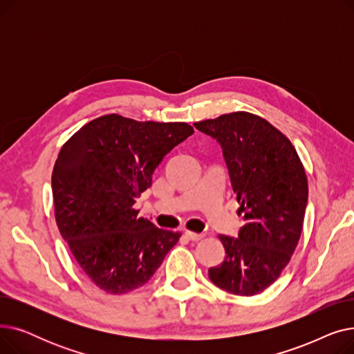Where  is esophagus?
Returning a JSON list of instances; mask_svg holds the SVG:
<instances>
[{"label":"esophagus","instance_id":"esophagus-1","mask_svg":"<svg viewBox=\"0 0 354 354\" xmlns=\"http://www.w3.org/2000/svg\"><path fill=\"white\" fill-rule=\"evenodd\" d=\"M185 235H187L192 241H199V239L203 238V234H196V232H192V231H185Z\"/></svg>","mask_w":354,"mask_h":354}]
</instances>
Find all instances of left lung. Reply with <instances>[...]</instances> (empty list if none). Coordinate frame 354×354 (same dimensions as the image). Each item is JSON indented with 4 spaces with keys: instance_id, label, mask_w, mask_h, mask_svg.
Wrapping results in <instances>:
<instances>
[{
    "instance_id": "obj_1",
    "label": "left lung",
    "mask_w": 354,
    "mask_h": 354,
    "mask_svg": "<svg viewBox=\"0 0 354 354\" xmlns=\"http://www.w3.org/2000/svg\"><path fill=\"white\" fill-rule=\"evenodd\" d=\"M194 124L219 142L245 221L238 238L219 235L227 255L209 268V278L235 295L259 294L280 277L299 244L308 198L304 166L286 135L248 111Z\"/></svg>"
}]
</instances>
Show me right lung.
<instances>
[{"instance_id": "1", "label": "right lung", "mask_w": 354, "mask_h": 354, "mask_svg": "<svg viewBox=\"0 0 354 354\" xmlns=\"http://www.w3.org/2000/svg\"><path fill=\"white\" fill-rule=\"evenodd\" d=\"M194 133L185 122H138L111 113L79 129L51 175L54 216L82 271L100 290L126 294L151 280L180 232L138 216L163 156Z\"/></svg>"}]
</instances>
